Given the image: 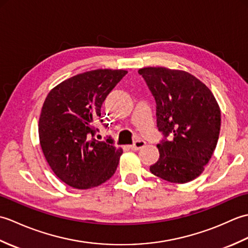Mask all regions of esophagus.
<instances>
[{"label":"esophagus","instance_id":"34e87169","mask_svg":"<svg viewBox=\"0 0 248 248\" xmlns=\"http://www.w3.org/2000/svg\"><path fill=\"white\" fill-rule=\"evenodd\" d=\"M145 145H146V143L144 140H135L134 144L130 146V148L132 150H140V148H143Z\"/></svg>","mask_w":248,"mask_h":248}]
</instances>
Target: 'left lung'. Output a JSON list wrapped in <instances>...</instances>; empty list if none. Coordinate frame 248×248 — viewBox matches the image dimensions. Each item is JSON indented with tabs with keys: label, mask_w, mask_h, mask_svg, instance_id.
I'll use <instances>...</instances> for the list:
<instances>
[{
	"label": "left lung",
	"mask_w": 248,
	"mask_h": 248,
	"mask_svg": "<svg viewBox=\"0 0 248 248\" xmlns=\"http://www.w3.org/2000/svg\"><path fill=\"white\" fill-rule=\"evenodd\" d=\"M156 103V125L164 135L154 175L172 183L197 178L211 159L220 130V109L211 91L191 73L164 67L139 70Z\"/></svg>",
	"instance_id": "obj_1"
}]
</instances>
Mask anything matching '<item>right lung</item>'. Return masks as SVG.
Wrapping results in <instances>:
<instances>
[{
  "label": "right lung",
  "instance_id": "add662e5",
  "mask_svg": "<svg viewBox=\"0 0 248 248\" xmlns=\"http://www.w3.org/2000/svg\"><path fill=\"white\" fill-rule=\"evenodd\" d=\"M127 73L87 71L62 82L46 96L38 124L40 146L51 170L69 186H98L117 170L123 149L110 136L94 139V123L103 121L102 103Z\"/></svg>",
  "mask_w": 248,
  "mask_h": 248
}]
</instances>
